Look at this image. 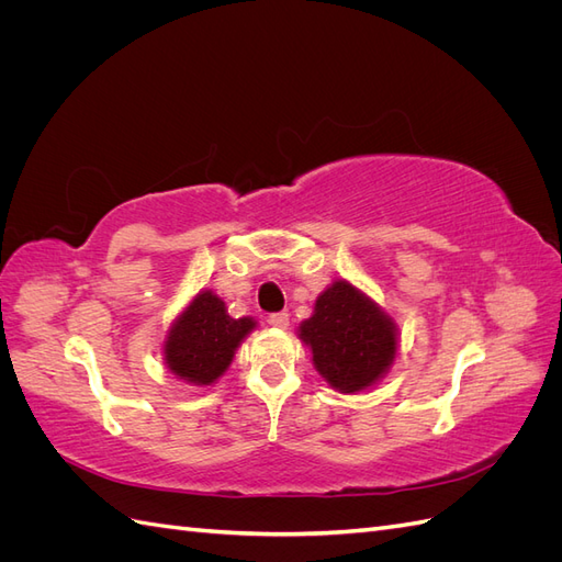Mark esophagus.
Returning <instances> with one entry per match:
<instances>
[{
  "instance_id": "1",
  "label": "esophagus",
  "mask_w": 562,
  "mask_h": 562,
  "mask_svg": "<svg viewBox=\"0 0 562 562\" xmlns=\"http://www.w3.org/2000/svg\"><path fill=\"white\" fill-rule=\"evenodd\" d=\"M288 323H291V314H288V312L269 314V326H274V328H288Z\"/></svg>"
}]
</instances>
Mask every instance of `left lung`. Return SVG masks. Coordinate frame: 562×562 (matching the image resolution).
I'll return each mask as SVG.
<instances>
[{
    "mask_svg": "<svg viewBox=\"0 0 562 562\" xmlns=\"http://www.w3.org/2000/svg\"><path fill=\"white\" fill-rule=\"evenodd\" d=\"M300 337L312 347L321 375L345 394L378 382L396 356L394 323L347 281H335L316 300Z\"/></svg>",
    "mask_w": 562,
    "mask_h": 562,
    "instance_id": "1",
    "label": "left lung"
}]
</instances>
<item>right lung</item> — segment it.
<instances>
[{
  "instance_id": "add662e5",
  "label": "right lung",
  "mask_w": 562,
  "mask_h": 562,
  "mask_svg": "<svg viewBox=\"0 0 562 562\" xmlns=\"http://www.w3.org/2000/svg\"><path fill=\"white\" fill-rule=\"evenodd\" d=\"M252 326V318H229L223 300L201 291L166 339V363L180 380L211 384L227 370L236 347Z\"/></svg>"
}]
</instances>
